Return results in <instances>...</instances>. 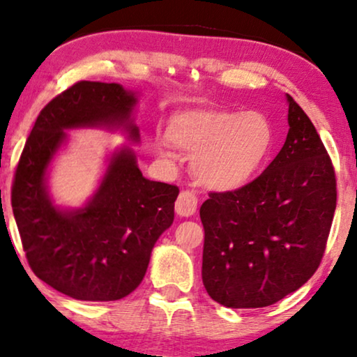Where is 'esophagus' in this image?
<instances>
[{"instance_id": "obj_1", "label": "esophagus", "mask_w": 357, "mask_h": 357, "mask_svg": "<svg viewBox=\"0 0 357 357\" xmlns=\"http://www.w3.org/2000/svg\"><path fill=\"white\" fill-rule=\"evenodd\" d=\"M197 206H198L197 195L190 192V190H185V192L180 193L177 202H175V211H177L178 216H183V218L193 216V214L197 213Z\"/></svg>"}]
</instances>
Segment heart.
Segmentation results:
<instances>
[{"label": "heart", "mask_w": 357, "mask_h": 357, "mask_svg": "<svg viewBox=\"0 0 357 357\" xmlns=\"http://www.w3.org/2000/svg\"><path fill=\"white\" fill-rule=\"evenodd\" d=\"M175 148L197 155L195 174L209 188L229 192L257 177L273 148V128L261 112L197 107L169 123ZM164 141L160 148L165 149Z\"/></svg>", "instance_id": "1"}]
</instances>
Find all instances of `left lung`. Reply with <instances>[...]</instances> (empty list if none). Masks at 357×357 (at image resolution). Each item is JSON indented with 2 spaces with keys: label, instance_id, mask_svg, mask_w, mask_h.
<instances>
[{
  "label": "left lung",
  "instance_id": "8db88e82",
  "mask_svg": "<svg viewBox=\"0 0 357 357\" xmlns=\"http://www.w3.org/2000/svg\"><path fill=\"white\" fill-rule=\"evenodd\" d=\"M289 131L271 164L245 187L211 192L199 208L202 278L218 304L257 309L307 282L324 258L336 208L331 159L287 94Z\"/></svg>",
  "mask_w": 357,
  "mask_h": 357
}]
</instances>
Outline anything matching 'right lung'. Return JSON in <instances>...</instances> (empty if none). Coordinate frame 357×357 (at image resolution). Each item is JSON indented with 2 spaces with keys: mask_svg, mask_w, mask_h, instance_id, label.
I'll return each mask as SVG.
<instances>
[{
  "mask_svg": "<svg viewBox=\"0 0 357 357\" xmlns=\"http://www.w3.org/2000/svg\"><path fill=\"white\" fill-rule=\"evenodd\" d=\"M135 92L120 84L79 81L38 114L14 172L11 204L33 275L77 301H119L148 270L155 241L174 222L178 187L143 177L133 151L115 153L99 190L84 208L61 211L45 185L48 164L66 139L63 130L125 126Z\"/></svg>",
  "mask_w": 357,
  "mask_h": 357,
  "instance_id": "right-lung-1",
  "label": "right lung"
}]
</instances>
